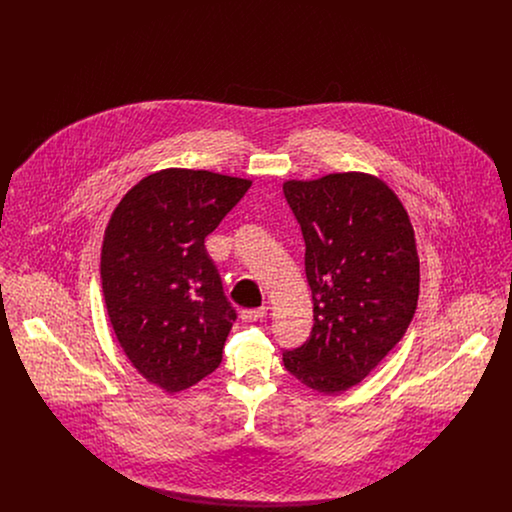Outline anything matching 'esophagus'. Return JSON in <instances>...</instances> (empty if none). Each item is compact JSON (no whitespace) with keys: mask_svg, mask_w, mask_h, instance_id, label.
Segmentation results:
<instances>
[{"mask_svg":"<svg viewBox=\"0 0 512 512\" xmlns=\"http://www.w3.org/2000/svg\"><path fill=\"white\" fill-rule=\"evenodd\" d=\"M265 315H267V309L261 307V309H244L240 317H242L244 322H257V320H261Z\"/></svg>","mask_w":512,"mask_h":512,"instance_id":"obj_1","label":"esophagus"}]
</instances>
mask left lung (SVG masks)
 Returning <instances> with one entry per match:
<instances>
[{
    "instance_id": "left-lung-1",
    "label": "left lung",
    "mask_w": 512,
    "mask_h": 512,
    "mask_svg": "<svg viewBox=\"0 0 512 512\" xmlns=\"http://www.w3.org/2000/svg\"><path fill=\"white\" fill-rule=\"evenodd\" d=\"M305 240L313 332L284 353L307 388L340 395L359 386L405 336L418 301L413 224L390 186L368 172L286 180Z\"/></svg>"
}]
</instances>
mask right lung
Segmentation results:
<instances>
[{
    "label": "right lung",
    "mask_w": 512,
    "mask_h": 512,
    "mask_svg": "<svg viewBox=\"0 0 512 512\" xmlns=\"http://www.w3.org/2000/svg\"><path fill=\"white\" fill-rule=\"evenodd\" d=\"M251 180L163 169L132 186L107 222L101 288L107 317L132 366L174 395L211 374L236 311L222 292L205 238Z\"/></svg>",
    "instance_id": "obj_1"
}]
</instances>
